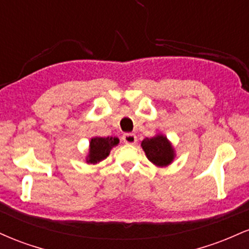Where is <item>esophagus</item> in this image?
I'll list each match as a JSON object with an SVG mask.
<instances>
[{
	"instance_id": "1",
	"label": "esophagus",
	"mask_w": 249,
	"mask_h": 249,
	"mask_svg": "<svg viewBox=\"0 0 249 249\" xmlns=\"http://www.w3.org/2000/svg\"><path fill=\"white\" fill-rule=\"evenodd\" d=\"M123 141H124L125 144L133 145L137 142V136L133 133H125L124 136H123Z\"/></svg>"
}]
</instances>
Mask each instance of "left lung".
I'll return each mask as SVG.
<instances>
[{"label": "left lung", "instance_id": "obj_1", "mask_svg": "<svg viewBox=\"0 0 249 249\" xmlns=\"http://www.w3.org/2000/svg\"><path fill=\"white\" fill-rule=\"evenodd\" d=\"M142 147L147 159L156 166H167L173 161L176 152L170 141L164 134H157L152 138H145Z\"/></svg>", "mask_w": 249, "mask_h": 249}]
</instances>
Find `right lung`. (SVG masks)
<instances>
[{"instance_id": "obj_1", "label": "right lung", "mask_w": 249, "mask_h": 249, "mask_svg": "<svg viewBox=\"0 0 249 249\" xmlns=\"http://www.w3.org/2000/svg\"><path fill=\"white\" fill-rule=\"evenodd\" d=\"M119 139L116 137H93L90 142V148L87 157L88 164H97V162L104 160L110 154L112 147L118 145Z\"/></svg>"}]
</instances>
